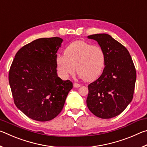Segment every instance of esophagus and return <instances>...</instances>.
Returning <instances> with one entry per match:
<instances>
[{
  "label": "esophagus",
  "mask_w": 147,
  "mask_h": 147,
  "mask_svg": "<svg viewBox=\"0 0 147 147\" xmlns=\"http://www.w3.org/2000/svg\"><path fill=\"white\" fill-rule=\"evenodd\" d=\"M80 84H77V83H74L73 84V86H74V88H80Z\"/></svg>",
  "instance_id": "esophagus-1"
}]
</instances>
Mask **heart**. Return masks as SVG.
I'll use <instances>...</instances> for the list:
<instances>
[{
    "label": "heart",
    "instance_id": "1",
    "mask_svg": "<svg viewBox=\"0 0 147 147\" xmlns=\"http://www.w3.org/2000/svg\"><path fill=\"white\" fill-rule=\"evenodd\" d=\"M56 65L62 76L67 78L76 71L86 82L98 78L103 70L105 54L100 46L93 45L84 41H76L69 45L64 55L56 59Z\"/></svg>",
    "mask_w": 147,
    "mask_h": 147
}]
</instances>
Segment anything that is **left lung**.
I'll return each instance as SVG.
<instances>
[{
	"label": "left lung",
	"mask_w": 147,
	"mask_h": 147,
	"mask_svg": "<svg viewBox=\"0 0 147 147\" xmlns=\"http://www.w3.org/2000/svg\"><path fill=\"white\" fill-rule=\"evenodd\" d=\"M98 42L105 54V67L98 79L88 85L87 106L101 119L119 115L133 98L136 71L126 48L106 34L89 36Z\"/></svg>",
	"instance_id": "8db88e82"
}]
</instances>
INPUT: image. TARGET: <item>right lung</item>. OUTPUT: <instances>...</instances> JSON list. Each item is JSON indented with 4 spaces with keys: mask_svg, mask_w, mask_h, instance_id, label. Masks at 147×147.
<instances>
[{
    "mask_svg": "<svg viewBox=\"0 0 147 147\" xmlns=\"http://www.w3.org/2000/svg\"><path fill=\"white\" fill-rule=\"evenodd\" d=\"M63 39L58 37L36 39L16 53L9 71L14 103L35 121H51L63 108L73 88L70 80L57 75V51Z\"/></svg>",
    "mask_w": 147,
    "mask_h": 147,
    "instance_id": "obj_1",
    "label": "right lung"
}]
</instances>
